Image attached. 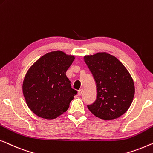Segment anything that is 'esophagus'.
Listing matches in <instances>:
<instances>
[{
    "mask_svg": "<svg viewBox=\"0 0 153 153\" xmlns=\"http://www.w3.org/2000/svg\"><path fill=\"white\" fill-rule=\"evenodd\" d=\"M82 92H83V89H79L78 90V91H77V94H78L79 96H80L82 94Z\"/></svg>",
    "mask_w": 153,
    "mask_h": 153,
    "instance_id": "34e87169",
    "label": "esophagus"
}]
</instances>
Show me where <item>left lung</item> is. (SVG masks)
<instances>
[{
    "mask_svg": "<svg viewBox=\"0 0 153 153\" xmlns=\"http://www.w3.org/2000/svg\"><path fill=\"white\" fill-rule=\"evenodd\" d=\"M85 63L96 82L97 98L87 107L96 117L112 120L128 111L134 96V84L128 69L114 56L105 52L85 55Z\"/></svg>",
    "mask_w": 153,
    "mask_h": 153,
    "instance_id": "1",
    "label": "left lung"
}]
</instances>
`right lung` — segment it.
<instances>
[{
    "label": "right lung",
    "instance_id": "add662e5",
    "mask_svg": "<svg viewBox=\"0 0 153 153\" xmlns=\"http://www.w3.org/2000/svg\"><path fill=\"white\" fill-rule=\"evenodd\" d=\"M75 56L55 51L42 56L32 65L23 82V94L27 107L37 117L55 119L69 107L77 94L66 72Z\"/></svg>",
    "mask_w": 153,
    "mask_h": 153
}]
</instances>
